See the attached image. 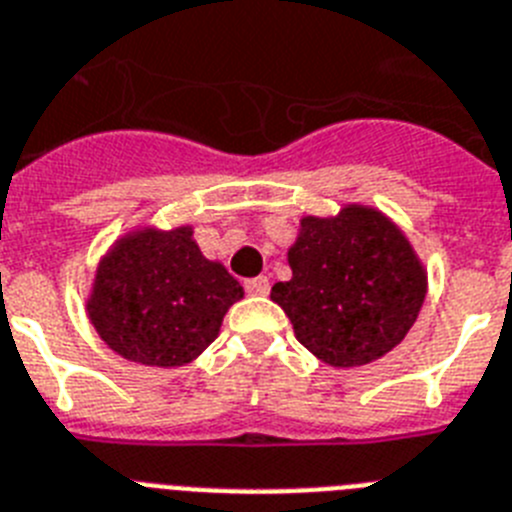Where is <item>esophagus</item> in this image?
I'll use <instances>...</instances> for the list:
<instances>
[{"mask_svg": "<svg viewBox=\"0 0 512 512\" xmlns=\"http://www.w3.org/2000/svg\"><path fill=\"white\" fill-rule=\"evenodd\" d=\"M244 291L250 293V296H265L270 291V281L265 275H257V278L244 281Z\"/></svg>", "mask_w": 512, "mask_h": 512, "instance_id": "esophagus-1", "label": "esophagus"}]
</instances>
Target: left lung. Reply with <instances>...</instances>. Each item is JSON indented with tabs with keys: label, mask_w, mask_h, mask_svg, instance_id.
Returning <instances> with one entry per match:
<instances>
[{
	"label": "left lung",
	"mask_w": 512,
	"mask_h": 512,
	"mask_svg": "<svg viewBox=\"0 0 512 512\" xmlns=\"http://www.w3.org/2000/svg\"><path fill=\"white\" fill-rule=\"evenodd\" d=\"M288 265L291 281L275 283L270 299L288 314L296 340L335 368L366 366L397 348L428 291L410 239L368 206L304 216Z\"/></svg>",
	"instance_id": "8db88e82"
}]
</instances>
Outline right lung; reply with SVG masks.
<instances>
[{"label":"right lung","instance_id":"right-lung-1","mask_svg":"<svg viewBox=\"0 0 512 512\" xmlns=\"http://www.w3.org/2000/svg\"><path fill=\"white\" fill-rule=\"evenodd\" d=\"M244 288L203 257L190 226L136 229L100 260L87 314L110 350L141 366H185L216 340Z\"/></svg>","mask_w":512,"mask_h":512}]
</instances>
